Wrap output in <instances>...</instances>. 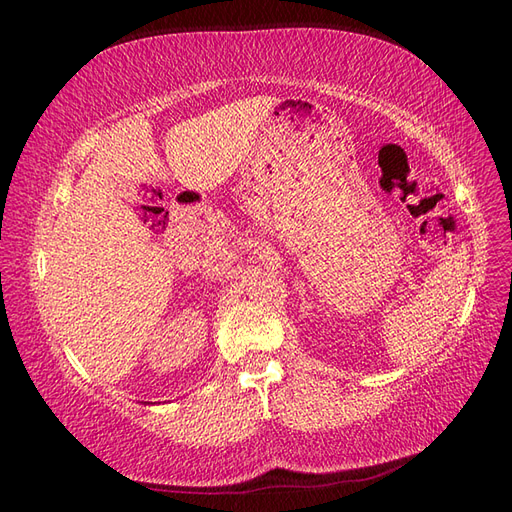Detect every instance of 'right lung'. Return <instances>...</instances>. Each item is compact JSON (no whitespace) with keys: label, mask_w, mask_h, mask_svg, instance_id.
I'll use <instances>...</instances> for the list:
<instances>
[{"label":"right lung","mask_w":512,"mask_h":512,"mask_svg":"<svg viewBox=\"0 0 512 512\" xmlns=\"http://www.w3.org/2000/svg\"><path fill=\"white\" fill-rule=\"evenodd\" d=\"M145 404H149V401H145Z\"/></svg>","instance_id":"right-lung-1"}]
</instances>
